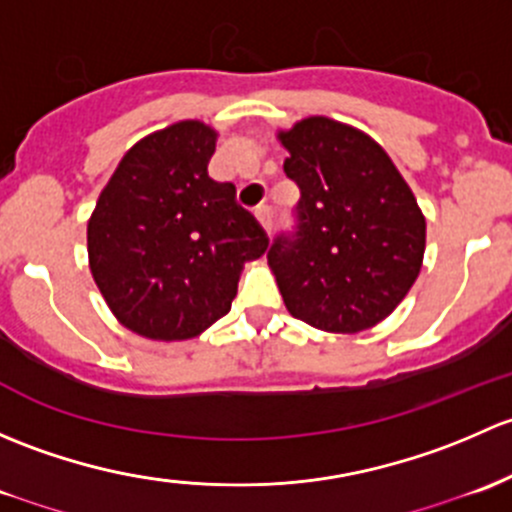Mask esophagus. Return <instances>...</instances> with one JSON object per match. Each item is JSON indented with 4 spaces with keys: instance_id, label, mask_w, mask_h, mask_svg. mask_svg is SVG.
Returning a JSON list of instances; mask_svg holds the SVG:
<instances>
[{
    "instance_id": "34e87169",
    "label": "esophagus",
    "mask_w": 512,
    "mask_h": 512,
    "mask_svg": "<svg viewBox=\"0 0 512 512\" xmlns=\"http://www.w3.org/2000/svg\"><path fill=\"white\" fill-rule=\"evenodd\" d=\"M256 221L261 224V229L266 231V234H271V212H268V207L256 209Z\"/></svg>"
}]
</instances>
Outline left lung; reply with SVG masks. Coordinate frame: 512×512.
Wrapping results in <instances>:
<instances>
[{
    "label": "left lung",
    "mask_w": 512,
    "mask_h": 512,
    "mask_svg": "<svg viewBox=\"0 0 512 512\" xmlns=\"http://www.w3.org/2000/svg\"><path fill=\"white\" fill-rule=\"evenodd\" d=\"M283 170L300 187L298 231L268 251L288 313L335 335L394 313L424 263L426 219L377 140L310 115L278 130Z\"/></svg>",
    "instance_id": "left-lung-1"
}]
</instances>
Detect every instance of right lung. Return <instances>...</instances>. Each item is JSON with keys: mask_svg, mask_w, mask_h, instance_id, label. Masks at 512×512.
Returning <instances> with one entry per match:
<instances>
[{"mask_svg": "<svg viewBox=\"0 0 512 512\" xmlns=\"http://www.w3.org/2000/svg\"><path fill=\"white\" fill-rule=\"evenodd\" d=\"M219 133L179 120L135 142L88 219V266L120 325L147 340L202 335L231 310L268 239L207 165Z\"/></svg>", "mask_w": 512, "mask_h": 512, "instance_id": "add662e5", "label": "right lung"}]
</instances>
